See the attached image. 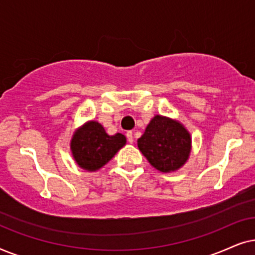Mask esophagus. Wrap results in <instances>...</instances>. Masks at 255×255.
<instances>
[{
  "label": "esophagus",
  "instance_id": "34e87169",
  "mask_svg": "<svg viewBox=\"0 0 255 255\" xmlns=\"http://www.w3.org/2000/svg\"><path fill=\"white\" fill-rule=\"evenodd\" d=\"M127 138L129 143H133L134 142V136H133V131H127Z\"/></svg>",
  "mask_w": 255,
  "mask_h": 255
}]
</instances>
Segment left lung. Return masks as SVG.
<instances>
[{
    "label": "left lung",
    "mask_w": 255,
    "mask_h": 255,
    "mask_svg": "<svg viewBox=\"0 0 255 255\" xmlns=\"http://www.w3.org/2000/svg\"><path fill=\"white\" fill-rule=\"evenodd\" d=\"M137 147L155 169L176 171L188 161L191 136L179 121L155 115L137 140Z\"/></svg>",
    "instance_id": "left-lung-1"
}]
</instances>
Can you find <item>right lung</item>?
I'll list each match as a JSON object with an SVG mask.
<instances>
[{"mask_svg": "<svg viewBox=\"0 0 255 255\" xmlns=\"http://www.w3.org/2000/svg\"><path fill=\"white\" fill-rule=\"evenodd\" d=\"M125 144V135H108L99 122L88 121L74 131L71 151L80 168L97 171L110 162Z\"/></svg>", "mask_w": 255, "mask_h": 255, "instance_id": "obj_1", "label": "right lung"}]
</instances>
